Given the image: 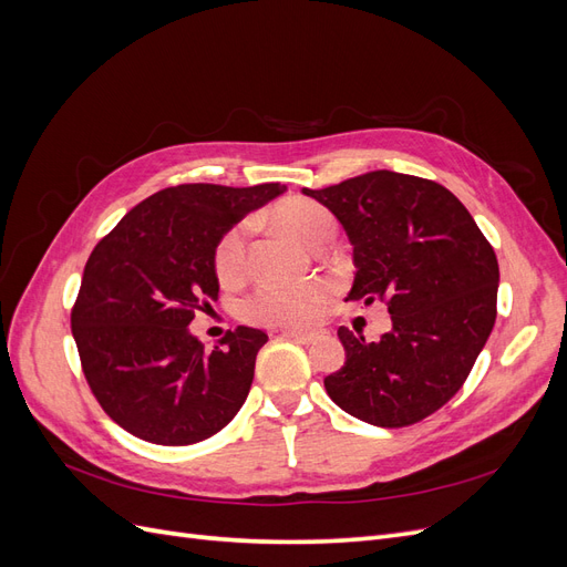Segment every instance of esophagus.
I'll use <instances>...</instances> for the list:
<instances>
[{
	"mask_svg": "<svg viewBox=\"0 0 567 567\" xmlns=\"http://www.w3.org/2000/svg\"><path fill=\"white\" fill-rule=\"evenodd\" d=\"M284 338L302 342V346H310V342L317 340V333H305V331H284Z\"/></svg>",
	"mask_w": 567,
	"mask_h": 567,
	"instance_id": "34e87169",
	"label": "esophagus"
}]
</instances>
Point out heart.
<instances>
[{
	"label": "heart",
	"mask_w": 567,
	"mask_h": 567,
	"mask_svg": "<svg viewBox=\"0 0 567 567\" xmlns=\"http://www.w3.org/2000/svg\"><path fill=\"white\" fill-rule=\"evenodd\" d=\"M274 221L290 238L315 250L323 238L333 236V217L312 200H288L274 210ZM248 225H236L219 238L215 250V271L221 284H236L246 271ZM329 298V288L321 281L279 286L262 284L244 302V317L267 326H305L315 321L319 307Z\"/></svg>",
	"instance_id": "b5f03b06"
}]
</instances>
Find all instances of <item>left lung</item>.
Segmentation results:
<instances>
[{
    "label": "left lung",
    "instance_id": "1",
    "mask_svg": "<svg viewBox=\"0 0 567 567\" xmlns=\"http://www.w3.org/2000/svg\"><path fill=\"white\" fill-rule=\"evenodd\" d=\"M346 229L354 284L348 300L388 305L392 331L367 342L346 326V367L326 375L350 416L404 427L435 414L466 383L496 319L499 262L463 203L437 182L375 169L302 188Z\"/></svg>",
    "mask_w": 567,
    "mask_h": 567
}]
</instances>
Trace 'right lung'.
Instances as JSON below:
<instances>
[{
  "mask_svg": "<svg viewBox=\"0 0 567 567\" xmlns=\"http://www.w3.org/2000/svg\"><path fill=\"white\" fill-rule=\"evenodd\" d=\"M284 192L279 182L169 186L92 250L71 312L73 338L96 402L134 437L194 444L244 406L267 333L238 326L205 350L188 323L217 300L219 238Z\"/></svg>",
  "mask_w": 567,
  "mask_h": 567,
  "instance_id": "add662e5",
  "label": "right lung"
}]
</instances>
